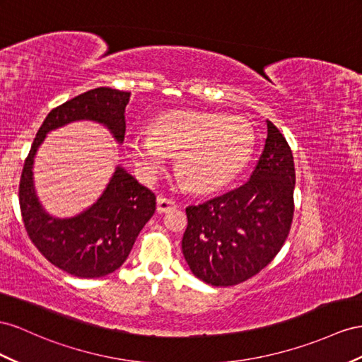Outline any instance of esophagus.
<instances>
[{
    "label": "esophagus",
    "mask_w": 362,
    "mask_h": 362,
    "mask_svg": "<svg viewBox=\"0 0 362 362\" xmlns=\"http://www.w3.org/2000/svg\"><path fill=\"white\" fill-rule=\"evenodd\" d=\"M175 208V202L171 199H166L165 196L157 197V211L159 212H166L168 209Z\"/></svg>",
    "instance_id": "esophagus-1"
}]
</instances>
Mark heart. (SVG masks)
Wrapping results in <instances>:
<instances>
[{"label":"heart","instance_id":"b5f03b06","mask_svg":"<svg viewBox=\"0 0 362 362\" xmlns=\"http://www.w3.org/2000/svg\"><path fill=\"white\" fill-rule=\"evenodd\" d=\"M254 132L242 117L211 111H173L153 120L150 134L127 139V153L144 182L153 183L175 154L179 183L199 192L216 191L242 171Z\"/></svg>","mask_w":362,"mask_h":362}]
</instances>
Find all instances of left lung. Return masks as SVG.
Here are the masks:
<instances>
[{
  "mask_svg": "<svg viewBox=\"0 0 362 362\" xmlns=\"http://www.w3.org/2000/svg\"><path fill=\"white\" fill-rule=\"evenodd\" d=\"M251 179L187 208L182 252L191 272L211 286H234L260 272L280 252L293 217L291 146L271 120Z\"/></svg>",
  "mask_w": 362,
  "mask_h": 362,
  "instance_id": "1",
  "label": "left lung"
}]
</instances>
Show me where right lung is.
<instances>
[{"instance_id": "right-lung-1", "label": "right lung", "mask_w": 362, "mask_h": 362, "mask_svg": "<svg viewBox=\"0 0 362 362\" xmlns=\"http://www.w3.org/2000/svg\"><path fill=\"white\" fill-rule=\"evenodd\" d=\"M132 93L99 87L53 108L36 133L27 156L20 206L27 234L47 260L79 278H99L119 269L156 211V196L117 165L100 197L73 217L50 216L36 196L33 162L45 136L78 120L110 129L119 144L125 137V107Z\"/></svg>"}]
</instances>
